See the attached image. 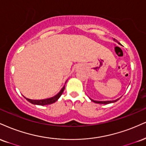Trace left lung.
Returning a JSON list of instances; mask_svg holds the SVG:
<instances>
[{
	"label": "left lung",
	"mask_w": 146,
	"mask_h": 146,
	"mask_svg": "<svg viewBox=\"0 0 146 146\" xmlns=\"http://www.w3.org/2000/svg\"><path fill=\"white\" fill-rule=\"evenodd\" d=\"M114 41H115V42H117V40L115 39V38H114ZM119 44H120V43H119ZM90 99L92 101L94 102V103H99V104H109V103H114V102H116L117 101H118V100L120 99H116V100H114V101H94V100H92V99H90Z\"/></svg>",
	"instance_id": "1"
}]
</instances>
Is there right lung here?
<instances>
[{
  "instance_id": "obj_1",
  "label": "right lung",
  "mask_w": 146,
  "mask_h": 146,
  "mask_svg": "<svg viewBox=\"0 0 146 146\" xmlns=\"http://www.w3.org/2000/svg\"><path fill=\"white\" fill-rule=\"evenodd\" d=\"M64 88H65V86H64L62 89H61L60 91L56 95H55L53 97L49 98V99H42V100H32V99H27V98H25V99L27 100L28 101L30 102L31 103H32L33 105H50L52 104V103H55L56 101H58V99L60 97V96L62 95V94L64 92Z\"/></svg>"
}]
</instances>
